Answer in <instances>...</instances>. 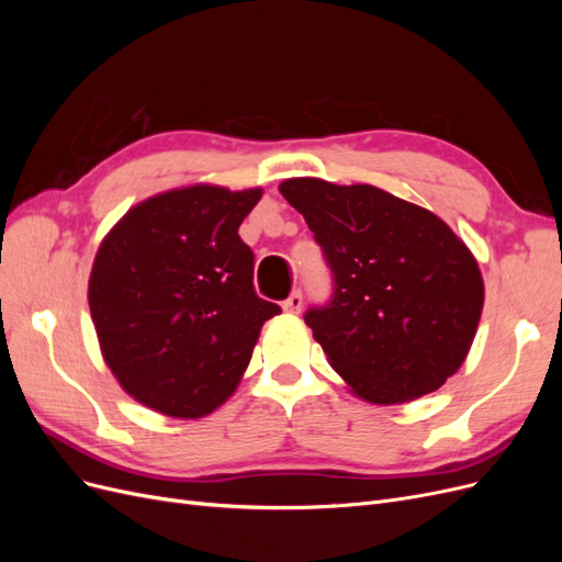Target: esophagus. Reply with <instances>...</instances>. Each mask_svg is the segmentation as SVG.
<instances>
[{
    "label": "esophagus",
    "instance_id": "34e87169",
    "mask_svg": "<svg viewBox=\"0 0 562 562\" xmlns=\"http://www.w3.org/2000/svg\"><path fill=\"white\" fill-rule=\"evenodd\" d=\"M300 310H302V293L293 291L291 295H288V300H283V312L300 314Z\"/></svg>",
    "mask_w": 562,
    "mask_h": 562
}]
</instances>
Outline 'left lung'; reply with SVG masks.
I'll return each mask as SVG.
<instances>
[{"label":"left lung","mask_w":562,"mask_h":562,"mask_svg":"<svg viewBox=\"0 0 562 562\" xmlns=\"http://www.w3.org/2000/svg\"><path fill=\"white\" fill-rule=\"evenodd\" d=\"M323 250L333 295L304 323L361 398L394 405L431 394L464 363L483 312L471 250L431 211L372 184L281 182Z\"/></svg>","instance_id":"left-lung-1"}]
</instances>
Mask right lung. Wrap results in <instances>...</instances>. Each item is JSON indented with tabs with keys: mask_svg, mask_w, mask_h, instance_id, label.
I'll use <instances>...</instances> for the list:
<instances>
[{
	"mask_svg": "<svg viewBox=\"0 0 562 562\" xmlns=\"http://www.w3.org/2000/svg\"><path fill=\"white\" fill-rule=\"evenodd\" d=\"M262 190L196 184L131 209L100 244L89 307L105 361L128 394L194 419L239 384L262 323L281 312L255 293L244 217Z\"/></svg>",
	"mask_w": 562,
	"mask_h": 562,
	"instance_id": "1",
	"label": "right lung"
}]
</instances>
